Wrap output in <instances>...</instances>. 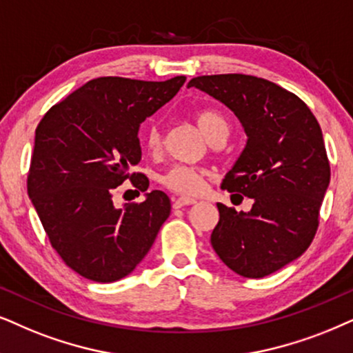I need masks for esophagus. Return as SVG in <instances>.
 <instances>
[{
    "mask_svg": "<svg viewBox=\"0 0 353 353\" xmlns=\"http://www.w3.org/2000/svg\"><path fill=\"white\" fill-rule=\"evenodd\" d=\"M197 200L190 199V197H176L172 199V208H181L184 205H194Z\"/></svg>",
    "mask_w": 353,
    "mask_h": 353,
    "instance_id": "obj_1",
    "label": "esophagus"
}]
</instances>
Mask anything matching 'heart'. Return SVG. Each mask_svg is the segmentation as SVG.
<instances>
[{
  "label": "heart",
  "instance_id": "b5f03b06",
  "mask_svg": "<svg viewBox=\"0 0 353 353\" xmlns=\"http://www.w3.org/2000/svg\"><path fill=\"white\" fill-rule=\"evenodd\" d=\"M195 122L210 140L223 130H228V122L216 110L203 109L195 114ZM145 145L150 151H156L161 145V133L156 125H150L145 132ZM159 182L166 189L176 192L181 195H194L202 189L203 185V171L199 168L185 166V164H176L169 168L166 172L161 174Z\"/></svg>",
  "mask_w": 353,
  "mask_h": 353
}]
</instances>
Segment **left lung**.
Segmentation results:
<instances>
[{
  "instance_id": "8db88e82",
  "label": "left lung",
  "mask_w": 353,
  "mask_h": 353,
  "mask_svg": "<svg viewBox=\"0 0 353 353\" xmlns=\"http://www.w3.org/2000/svg\"><path fill=\"white\" fill-rule=\"evenodd\" d=\"M243 123L248 143L221 189L252 199L251 212L216 203L220 221L212 233L218 257L238 275L262 279L310 248L331 166L318 120L300 97L251 74L192 78Z\"/></svg>"
}]
</instances>
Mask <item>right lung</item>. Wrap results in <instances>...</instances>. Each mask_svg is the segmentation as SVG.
Masks as SVG:
<instances>
[{
    "instance_id": "add662e5",
    "label": "right lung",
    "mask_w": 353,
    "mask_h": 353,
    "mask_svg": "<svg viewBox=\"0 0 353 353\" xmlns=\"http://www.w3.org/2000/svg\"><path fill=\"white\" fill-rule=\"evenodd\" d=\"M185 77L168 81L104 77L60 101L35 128L28 192L52 248L84 279L109 283L127 276L153 246L171 200L153 190L143 202L114 205L130 179L138 195L148 177L140 163L138 128L172 99Z\"/></svg>"
}]
</instances>
